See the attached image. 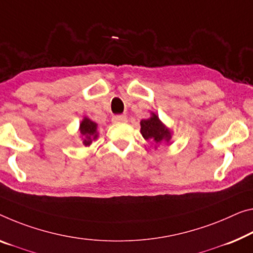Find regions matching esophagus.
Instances as JSON below:
<instances>
[{
	"label": "esophagus",
	"instance_id": "34e87169",
	"mask_svg": "<svg viewBox=\"0 0 253 253\" xmlns=\"http://www.w3.org/2000/svg\"><path fill=\"white\" fill-rule=\"evenodd\" d=\"M126 121H127L126 116H124V115H115V116H113V119H112V122L113 123H124Z\"/></svg>",
	"mask_w": 253,
	"mask_h": 253
}]
</instances>
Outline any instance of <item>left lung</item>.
I'll return each mask as SVG.
<instances>
[{
    "label": "left lung",
    "mask_w": 253,
    "mask_h": 253,
    "mask_svg": "<svg viewBox=\"0 0 253 253\" xmlns=\"http://www.w3.org/2000/svg\"><path fill=\"white\" fill-rule=\"evenodd\" d=\"M141 126V134L148 141L155 142L156 145L163 141L169 142L170 139V132L169 129H166L161 121H159L158 116L153 114V116L147 120H142L140 122Z\"/></svg>",
    "instance_id": "left-lung-1"
}]
</instances>
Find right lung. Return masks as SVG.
<instances>
[{
  "mask_svg": "<svg viewBox=\"0 0 253 253\" xmlns=\"http://www.w3.org/2000/svg\"><path fill=\"white\" fill-rule=\"evenodd\" d=\"M97 124L95 122L90 121V120L84 118V121L80 124V133L84 135V145L89 146L91 143L92 140L97 138Z\"/></svg>",
  "mask_w": 253,
  "mask_h": 253,
  "instance_id": "right-lung-1",
  "label": "right lung"
}]
</instances>
